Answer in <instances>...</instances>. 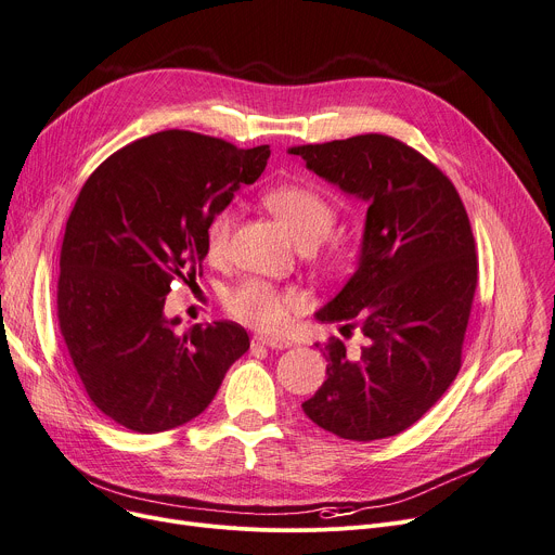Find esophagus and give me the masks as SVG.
<instances>
[{"label":"esophagus","mask_w":555,"mask_h":555,"mask_svg":"<svg viewBox=\"0 0 555 555\" xmlns=\"http://www.w3.org/2000/svg\"><path fill=\"white\" fill-rule=\"evenodd\" d=\"M251 346L270 348V350H285V348H289L292 344L285 341V339H274V337H254V339H251Z\"/></svg>","instance_id":"1"}]
</instances>
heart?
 Instances as JSON below:
<instances>
[{"label":"heart","instance_id":"heart-1","mask_svg":"<svg viewBox=\"0 0 555 555\" xmlns=\"http://www.w3.org/2000/svg\"><path fill=\"white\" fill-rule=\"evenodd\" d=\"M270 211L287 228L292 238L301 247H314L321 243L337 223V207L327 196L308 184H283L266 196ZM234 225L232 209H218L205 228L207 254L220 258L228 251ZM332 263L341 266L348 256L344 245L332 249ZM304 299L297 292H281L268 283L249 281L234 289L228 297V310L243 323L258 330H279L285 325L289 310L299 308Z\"/></svg>","mask_w":555,"mask_h":555}]
</instances>
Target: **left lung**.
<instances>
[{
  "mask_svg": "<svg viewBox=\"0 0 555 555\" xmlns=\"http://www.w3.org/2000/svg\"><path fill=\"white\" fill-rule=\"evenodd\" d=\"M306 167L367 203L357 270L314 317L359 327L365 346L323 348L325 382L304 413L344 439L371 441L413 426L447 392L477 285L475 241L453 182L390 135L292 146Z\"/></svg>",
  "mask_w": 555,
  "mask_h": 555,
  "instance_id": "1",
  "label": "left lung"
}]
</instances>
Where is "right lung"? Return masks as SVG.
Here are the masks:
<instances>
[{"mask_svg": "<svg viewBox=\"0 0 555 555\" xmlns=\"http://www.w3.org/2000/svg\"><path fill=\"white\" fill-rule=\"evenodd\" d=\"M270 146L169 129L135 140L85 182L60 254L57 319L98 409L133 433L198 417L249 348L232 321L178 332L165 317L173 279H194L205 228L241 184L263 173Z\"/></svg>", "mask_w": 555, "mask_h": 555, "instance_id": "add662e5", "label": "right lung"}]
</instances>
